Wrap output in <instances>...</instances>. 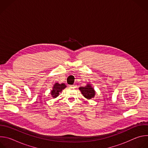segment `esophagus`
<instances>
[{"label": "esophagus", "mask_w": 148, "mask_h": 148, "mask_svg": "<svg viewBox=\"0 0 148 148\" xmlns=\"http://www.w3.org/2000/svg\"><path fill=\"white\" fill-rule=\"evenodd\" d=\"M77 84H73V85H71V86H70V87H72V88H76L77 87Z\"/></svg>", "instance_id": "obj_1"}]
</instances>
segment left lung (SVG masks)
<instances>
[{"mask_svg": "<svg viewBox=\"0 0 148 148\" xmlns=\"http://www.w3.org/2000/svg\"><path fill=\"white\" fill-rule=\"evenodd\" d=\"M79 90L81 92L83 96L88 99L93 98L95 95V91L91 84H88L85 87H80Z\"/></svg>", "mask_w": 148, "mask_h": 148, "instance_id": "1", "label": "left lung"}]
</instances>
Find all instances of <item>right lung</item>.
Returning <instances> with one entry per match:
<instances>
[{"label": "right lung", "instance_id": "right-lung-1", "mask_svg": "<svg viewBox=\"0 0 148 148\" xmlns=\"http://www.w3.org/2000/svg\"><path fill=\"white\" fill-rule=\"evenodd\" d=\"M66 86L65 84L62 83V84H58V82L54 84L53 86V90L51 91V95L53 98H56L58 97L60 94V92L62 91V90H64L65 88H66Z\"/></svg>", "mask_w": 148, "mask_h": 148}]
</instances>
